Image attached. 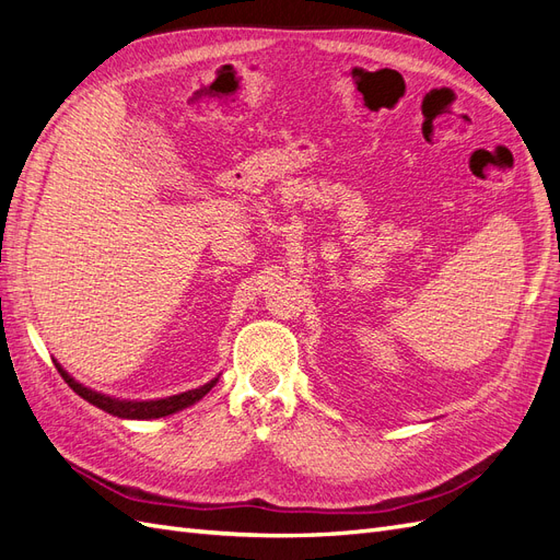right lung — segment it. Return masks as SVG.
Listing matches in <instances>:
<instances>
[{
  "instance_id": "add662e5",
  "label": "right lung",
  "mask_w": 560,
  "mask_h": 560,
  "mask_svg": "<svg viewBox=\"0 0 560 560\" xmlns=\"http://www.w3.org/2000/svg\"><path fill=\"white\" fill-rule=\"evenodd\" d=\"M56 369H58V374L65 378V383L70 385L79 397H83L89 404L97 406V409H103V411H107V413H112L116 418H124V420H151V418H165V416H171V413H177V411L186 409V406H191L198 399L206 397L210 389L217 385V381H219V378H214V381H210L206 385H200L196 389H186V393H179V395H173V397L138 401V399H118V397L95 393V389H91L86 385H81L79 381H74L58 362H56Z\"/></svg>"
}]
</instances>
